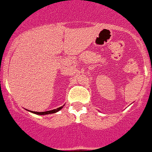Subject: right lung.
<instances>
[{"mask_svg":"<svg viewBox=\"0 0 152 152\" xmlns=\"http://www.w3.org/2000/svg\"><path fill=\"white\" fill-rule=\"evenodd\" d=\"M63 108V107H60L58 108L54 109V110H48V111H45V112H35V111H31L32 113H36V114H39V115H45V114H50V113H54L56 112L59 111L61 109Z\"/></svg>","mask_w":152,"mask_h":152,"instance_id":"1","label":"right lung"}]
</instances>
